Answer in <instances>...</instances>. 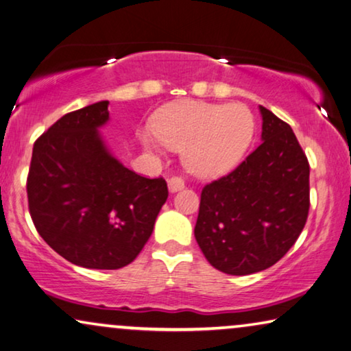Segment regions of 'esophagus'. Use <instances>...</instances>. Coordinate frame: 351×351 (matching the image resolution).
<instances>
[{"instance_id": "esophagus-1", "label": "esophagus", "mask_w": 351, "mask_h": 351, "mask_svg": "<svg viewBox=\"0 0 351 351\" xmlns=\"http://www.w3.org/2000/svg\"><path fill=\"white\" fill-rule=\"evenodd\" d=\"M184 187V181H182L181 176H171L169 180V189L170 192H176L181 191Z\"/></svg>"}]
</instances>
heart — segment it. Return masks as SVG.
Here are the masks:
<instances>
[{
    "label": "heart",
    "instance_id": "1",
    "mask_svg": "<svg viewBox=\"0 0 351 351\" xmlns=\"http://www.w3.org/2000/svg\"><path fill=\"white\" fill-rule=\"evenodd\" d=\"M254 114L243 104L186 102L167 110L154 123L162 143L184 149L192 173L214 178L239 164L254 137Z\"/></svg>",
    "mask_w": 351,
    "mask_h": 351
}]
</instances>
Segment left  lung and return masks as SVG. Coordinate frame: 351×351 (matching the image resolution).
Here are the masks:
<instances>
[{"label":"left lung","instance_id":"1","mask_svg":"<svg viewBox=\"0 0 351 351\" xmlns=\"http://www.w3.org/2000/svg\"><path fill=\"white\" fill-rule=\"evenodd\" d=\"M261 142L202 189L195 239L214 268L258 273L296 243L309 214V160L289 124L260 106Z\"/></svg>","mask_w":351,"mask_h":351}]
</instances>
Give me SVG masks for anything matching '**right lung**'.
I'll return each mask as SVG.
<instances>
[{
    "instance_id": "right-lung-1",
    "label": "right lung",
    "mask_w": 351,
    "mask_h": 351,
    "mask_svg": "<svg viewBox=\"0 0 351 351\" xmlns=\"http://www.w3.org/2000/svg\"><path fill=\"white\" fill-rule=\"evenodd\" d=\"M108 101L60 118L34 142L26 180L31 219L71 263L118 269L142 252L169 197L164 178H145L108 153L99 128Z\"/></svg>"
}]
</instances>
